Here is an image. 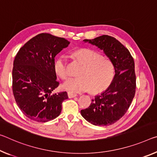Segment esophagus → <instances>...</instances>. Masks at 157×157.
<instances>
[{"instance_id": "obj_1", "label": "esophagus", "mask_w": 157, "mask_h": 157, "mask_svg": "<svg viewBox=\"0 0 157 157\" xmlns=\"http://www.w3.org/2000/svg\"><path fill=\"white\" fill-rule=\"evenodd\" d=\"M68 96L69 98H74V97L77 96V94H74V93H71V92H68Z\"/></svg>"}]
</instances>
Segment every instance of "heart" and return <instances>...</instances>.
I'll return each instance as SVG.
<instances>
[{
    "mask_svg": "<svg viewBox=\"0 0 157 157\" xmlns=\"http://www.w3.org/2000/svg\"><path fill=\"white\" fill-rule=\"evenodd\" d=\"M73 56L82 67L78 72V78H70L63 84L64 89L75 93L89 90L98 93L110 86L114 74V66L110 59L88 48L78 49ZM54 69L61 79L68 78V60L65 55L59 56L55 59Z\"/></svg>",
    "mask_w": 157,
    "mask_h": 157,
    "instance_id": "heart-1",
    "label": "heart"
}]
</instances>
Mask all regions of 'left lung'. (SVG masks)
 Here are the masks:
<instances>
[{
    "mask_svg": "<svg viewBox=\"0 0 157 157\" xmlns=\"http://www.w3.org/2000/svg\"><path fill=\"white\" fill-rule=\"evenodd\" d=\"M84 41L103 50L113 62L115 75L109 87L95 96L90 105L81 110V114L94 125H111L125 114L135 96L136 77L133 58L128 49L112 36L103 35Z\"/></svg>",
    "mask_w": 157,
    "mask_h": 157,
    "instance_id": "obj_1",
    "label": "left lung"
}]
</instances>
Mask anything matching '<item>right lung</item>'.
Listing matches in <instances>:
<instances>
[{"label": "right lung", "mask_w": 157, "mask_h": 157, "mask_svg": "<svg viewBox=\"0 0 157 157\" xmlns=\"http://www.w3.org/2000/svg\"><path fill=\"white\" fill-rule=\"evenodd\" d=\"M69 44L63 38L40 33L17 52L12 69V91L17 105L31 120L47 122L61 113L68 95L66 91L52 94L59 85L54 57Z\"/></svg>", "instance_id": "right-lung-1"}]
</instances>
